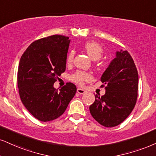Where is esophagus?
<instances>
[{"mask_svg": "<svg viewBox=\"0 0 156 156\" xmlns=\"http://www.w3.org/2000/svg\"><path fill=\"white\" fill-rule=\"evenodd\" d=\"M76 91H77V93L80 94V95H82V94H84L86 93V90L82 89V88H77Z\"/></svg>", "mask_w": 156, "mask_h": 156, "instance_id": "1", "label": "esophagus"}]
</instances>
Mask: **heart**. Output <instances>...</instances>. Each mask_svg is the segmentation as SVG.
Segmentation results:
<instances>
[{
    "instance_id": "heart-1",
    "label": "heart",
    "mask_w": 156,
    "mask_h": 156,
    "mask_svg": "<svg viewBox=\"0 0 156 156\" xmlns=\"http://www.w3.org/2000/svg\"><path fill=\"white\" fill-rule=\"evenodd\" d=\"M84 50L89 55V56L94 61L98 60L103 55V48L100 44L96 42L89 41L84 44ZM74 55V51H71L67 55L66 62L67 63H71L73 61ZM72 80L75 83L80 84H83L84 82L89 81L91 79V75L89 73L85 72H82V71H77L72 75Z\"/></svg>"
}]
</instances>
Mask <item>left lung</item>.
<instances>
[{
  "label": "left lung",
  "mask_w": 156,
  "mask_h": 156,
  "mask_svg": "<svg viewBox=\"0 0 156 156\" xmlns=\"http://www.w3.org/2000/svg\"><path fill=\"white\" fill-rule=\"evenodd\" d=\"M138 80L137 68L128 51L116 52L101 79L105 94L101 97L95 95V101L90 106L92 116L105 127L124 122L135 106Z\"/></svg>",
  "instance_id": "left-lung-1"
}]
</instances>
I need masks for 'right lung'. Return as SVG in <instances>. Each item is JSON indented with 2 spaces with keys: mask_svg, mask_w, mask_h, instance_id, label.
Here are the masks:
<instances>
[{
  "mask_svg": "<svg viewBox=\"0 0 156 156\" xmlns=\"http://www.w3.org/2000/svg\"><path fill=\"white\" fill-rule=\"evenodd\" d=\"M66 36L41 38L30 44L19 61L17 85L22 103L41 122L58 118L76 92L72 82L56 90L53 84L66 70L70 40Z\"/></svg>",
  "mask_w": 156,
  "mask_h": 156,
  "instance_id": "obj_1",
  "label": "right lung"
}]
</instances>
